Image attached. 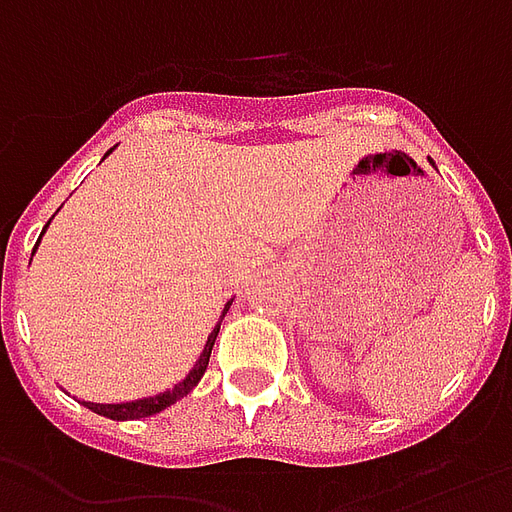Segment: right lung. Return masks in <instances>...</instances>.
I'll return each mask as SVG.
<instances>
[{
  "label": "right lung",
  "mask_w": 512,
  "mask_h": 512,
  "mask_svg": "<svg viewBox=\"0 0 512 512\" xmlns=\"http://www.w3.org/2000/svg\"><path fill=\"white\" fill-rule=\"evenodd\" d=\"M51 223V220H48ZM46 223V229H48ZM46 229H43V234H46ZM43 234L37 237V245H40V240H43ZM35 245V251H37ZM35 251H32V256H35ZM229 300L226 305H223V313H220L218 324L212 327V333L207 335V343H204V349H201L199 360H196V365L190 368L188 376L182 379V382H177L171 390H163V393L158 395H147V398H136V401H122V404H95V401H81V404L87 406V409H92L95 414H103V417H108V420H138V417H149V414H158L163 412L166 406L177 404L182 395H188L196 384L201 382V376H204V371H207V365H210V354H212V346H215V338H218L220 333V322H223V316H226V311L231 308Z\"/></svg>",
  "instance_id": "obj_1"
}]
</instances>
